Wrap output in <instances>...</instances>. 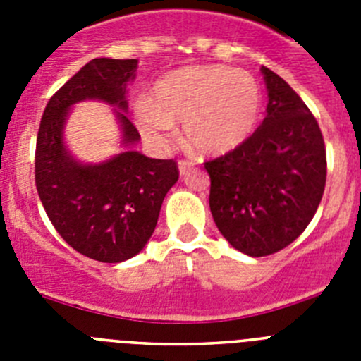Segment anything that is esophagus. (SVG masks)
<instances>
[{"label":"esophagus","mask_w":361,"mask_h":361,"mask_svg":"<svg viewBox=\"0 0 361 361\" xmlns=\"http://www.w3.org/2000/svg\"><path fill=\"white\" fill-rule=\"evenodd\" d=\"M191 166H193V162L186 161V159H180V161H178V171H180V175L186 173V171L190 170Z\"/></svg>","instance_id":"obj_1"}]
</instances>
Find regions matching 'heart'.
<instances>
[{"instance_id": "1", "label": "heart", "mask_w": 361, "mask_h": 361, "mask_svg": "<svg viewBox=\"0 0 361 361\" xmlns=\"http://www.w3.org/2000/svg\"><path fill=\"white\" fill-rule=\"evenodd\" d=\"M260 111L262 94L251 73L224 65H199L159 79L152 101L135 106V121L142 135L161 148L173 135V121L184 123L188 145L202 155L219 157L250 139Z\"/></svg>"}]
</instances>
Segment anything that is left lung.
<instances>
[{
	"mask_svg": "<svg viewBox=\"0 0 361 361\" xmlns=\"http://www.w3.org/2000/svg\"><path fill=\"white\" fill-rule=\"evenodd\" d=\"M267 116L233 152L204 162L209 208L226 240L250 257H267L304 233L327 178L324 135L300 95L262 66Z\"/></svg>",
	"mask_w": 361,
	"mask_h": 361,
	"instance_id": "obj_1",
	"label": "left lung"
}]
</instances>
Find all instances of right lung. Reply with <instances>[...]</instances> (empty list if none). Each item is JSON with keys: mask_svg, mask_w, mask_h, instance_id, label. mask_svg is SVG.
<instances>
[{"mask_svg": "<svg viewBox=\"0 0 361 361\" xmlns=\"http://www.w3.org/2000/svg\"><path fill=\"white\" fill-rule=\"evenodd\" d=\"M135 68L137 59L97 57L86 63L50 97L37 132L34 173L44 212L70 247L99 262H123L145 247L162 200L178 178L173 159L123 152L103 164L82 166L63 145V124L73 103L101 99L128 108L124 94ZM119 119L124 145L139 141L124 111Z\"/></svg>", "mask_w": 361, "mask_h": 361, "instance_id": "right-lung-1", "label": "right lung"}]
</instances>
